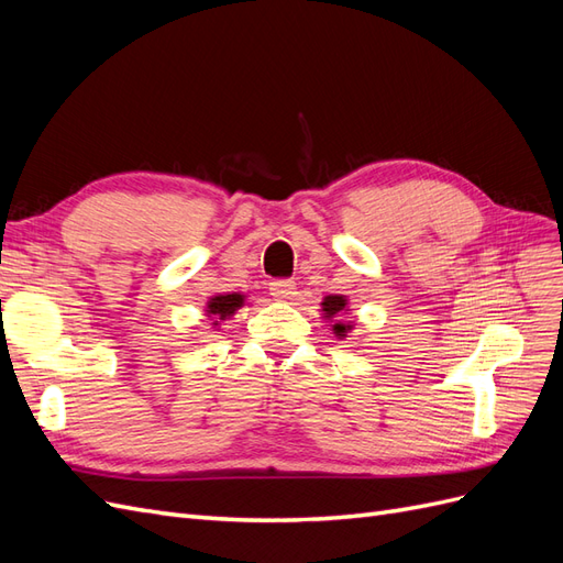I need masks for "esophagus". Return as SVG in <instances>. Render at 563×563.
Masks as SVG:
<instances>
[{
    "label": "esophagus",
    "instance_id": "34e87169",
    "mask_svg": "<svg viewBox=\"0 0 563 563\" xmlns=\"http://www.w3.org/2000/svg\"><path fill=\"white\" fill-rule=\"evenodd\" d=\"M269 294L275 300H294L296 298V284L291 279H277L269 284Z\"/></svg>",
    "mask_w": 563,
    "mask_h": 563
}]
</instances>
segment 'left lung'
Segmentation results:
<instances>
[{
    "label": "left lung",
    "mask_w": 563,
    "mask_h": 563,
    "mask_svg": "<svg viewBox=\"0 0 563 563\" xmlns=\"http://www.w3.org/2000/svg\"><path fill=\"white\" fill-rule=\"evenodd\" d=\"M347 312H350L347 296L333 294V296H327L321 300V317L329 321V327L338 340H345L347 333H352V329H354L352 321L343 319Z\"/></svg>",
    "instance_id": "1"
}]
</instances>
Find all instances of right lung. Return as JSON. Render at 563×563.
Segmentation results:
<instances>
[{"instance_id": "add662e5", "label": "right lung", "mask_w": 563, "mask_h": 563, "mask_svg": "<svg viewBox=\"0 0 563 563\" xmlns=\"http://www.w3.org/2000/svg\"><path fill=\"white\" fill-rule=\"evenodd\" d=\"M246 305V296L244 294H216L207 300V319L211 323L213 331H220L223 321L232 319L236 312H240Z\"/></svg>"}]
</instances>
